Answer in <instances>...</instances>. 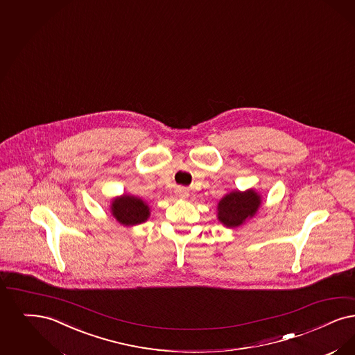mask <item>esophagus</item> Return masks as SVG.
<instances>
[{
    "label": "esophagus",
    "instance_id": "1",
    "mask_svg": "<svg viewBox=\"0 0 355 355\" xmlns=\"http://www.w3.org/2000/svg\"><path fill=\"white\" fill-rule=\"evenodd\" d=\"M175 193H177V196H178L180 198L182 199L189 198V196H190V194H189V190L184 189V187H178Z\"/></svg>",
    "mask_w": 355,
    "mask_h": 355
}]
</instances>
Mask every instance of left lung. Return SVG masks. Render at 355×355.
<instances>
[{
    "label": "left lung",
    "instance_id": "obj_1",
    "mask_svg": "<svg viewBox=\"0 0 355 355\" xmlns=\"http://www.w3.org/2000/svg\"><path fill=\"white\" fill-rule=\"evenodd\" d=\"M260 206L261 196L255 189L232 190L218 202L216 216L225 227L238 228L254 218Z\"/></svg>",
    "mask_w": 355,
    "mask_h": 355
}]
</instances>
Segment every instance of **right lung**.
I'll return each mask as SVG.
<instances>
[{"label": "right lung", "mask_w": 355, "mask_h": 355, "mask_svg": "<svg viewBox=\"0 0 355 355\" xmlns=\"http://www.w3.org/2000/svg\"><path fill=\"white\" fill-rule=\"evenodd\" d=\"M114 219L123 226H136L148 220L150 216V207L144 199L123 194L112 199L110 206Z\"/></svg>", "instance_id": "1"}]
</instances>
